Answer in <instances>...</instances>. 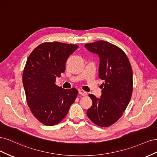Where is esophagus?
<instances>
[{
    "mask_svg": "<svg viewBox=\"0 0 157 157\" xmlns=\"http://www.w3.org/2000/svg\"><path fill=\"white\" fill-rule=\"evenodd\" d=\"M78 94L81 95V96H86L87 95V93L85 91H84V90H78Z\"/></svg>",
    "mask_w": 157,
    "mask_h": 157,
    "instance_id": "1",
    "label": "esophagus"
}]
</instances>
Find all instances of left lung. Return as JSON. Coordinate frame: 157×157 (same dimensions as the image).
I'll list each match as a JSON object with an SVG mask.
<instances>
[{
	"label": "left lung",
	"instance_id": "obj_1",
	"mask_svg": "<svg viewBox=\"0 0 157 157\" xmlns=\"http://www.w3.org/2000/svg\"><path fill=\"white\" fill-rule=\"evenodd\" d=\"M84 47L98 55V77L104 82L101 85L100 98L89 94L92 105L87 110V115L96 125L108 127L119 119L130 101L132 69L124 52L108 42L99 40L86 44Z\"/></svg>",
	"mask_w": 157,
	"mask_h": 157
}]
</instances>
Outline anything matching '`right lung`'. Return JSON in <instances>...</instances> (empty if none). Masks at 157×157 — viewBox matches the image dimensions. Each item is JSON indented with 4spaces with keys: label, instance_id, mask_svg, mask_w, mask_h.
Segmentation results:
<instances>
[{
    "label": "right lung",
    "instance_id": "1",
    "mask_svg": "<svg viewBox=\"0 0 157 157\" xmlns=\"http://www.w3.org/2000/svg\"><path fill=\"white\" fill-rule=\"evenodd\" d=\"M78 47L59 42H44L33 50L27 60L22 77L27 102L33 115L44 125L59 123L77 98V89L59 87L56 78L65 72L66 61Z\"/></svg>",
    "mask_w": 157,
    "mask_h": 157
}]
</instances>
